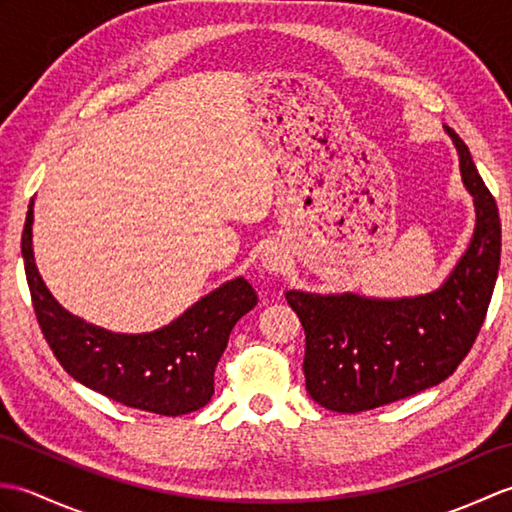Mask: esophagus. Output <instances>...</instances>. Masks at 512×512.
Returning a JSON list of instances; mask_svg holds the SVG:
<instances>
[{
    "label": "esophagus",
    "instance_id": "esophagus-1",
    "mask_svg": "<svg viewBox=\"0 0 512 512\" xmlns=\"http://www.w3.org/2000/svg\"><path fill=\"white\" fill-rule=\"evenodd\" d=\"M286 259L288 257L284 253V248L277 244H270V246H266L264 255H262V266L268 270L270 275H279V273H284Z\"/></svg>",
    "mask_w": 512,
    "mask_h": 512
}]
</instances>
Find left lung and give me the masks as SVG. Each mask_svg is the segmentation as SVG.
Segmentation results:
<instances>
[{
  "instance_id": "obj_1",
  "label": "left lung",
  "mask_w": 512,
  "mask_h": 512,
  "mask_svg": "<svg viewBox=\"0 0 512 512\" xmlns=\"http://www.w3.org/2000/svg\"><path fill=\"white\" fill-rule=\"evenodd\" d=\"M444 132L458 149L462 182L475 206L471 244L444 284L400 299L286 292L306 330V389L325 409L358 413L440 385L482 328L497 281L502 224L469 147L451 127Z\"/></svg>"
}]
</instances>
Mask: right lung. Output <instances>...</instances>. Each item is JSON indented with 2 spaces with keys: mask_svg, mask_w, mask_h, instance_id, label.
Instances as JSON below:
<instances>
[{
  "mask_svg": "<svg viewBox=\"0 0 512 512\" xmlns=\"http://www.w3.org/2000/svg\"><path fill=\"white\" fill-rule=\"evenodd\" d=\"M32 206L35 200L28 204L21 255L39 328L65 372L125 407L160 416L204 407L213 396L215 365L231 330L257 306L253 286L244 277L226 281L154 332L99 328L65 310L43 284L32 253Z\"/></svg>",
  "mask_w": 512,
  "mask_h": 512,
  "instance_id": "right-lung-1",
  "label": "right lung"
}]
</instances>
